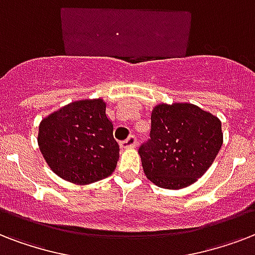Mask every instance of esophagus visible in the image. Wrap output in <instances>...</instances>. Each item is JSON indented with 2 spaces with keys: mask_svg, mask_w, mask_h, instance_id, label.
Here are the masks:
<instances>
[{
  "mask_svg": "<svg viewBox=\"0 0 255 255\" xmlns=\"http://www.w3.org/2000/svg\"><path fill=\"white\" fill-rule=\"evenodd\" d=\"M137 145V139H136L135 136H129L127 140H124L120 143V147L123 148V149H128V148H136Z\"/></svg>",
  "mask_w": 255,
  "mask_h": 255,
  "instance_id": "1",
  "label": "esophagus"
}]
</instances>
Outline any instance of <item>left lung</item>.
<instances>
[{
  "mask_svg": "<svg viewBox=\"0 0 255 255\" xmlns=\"http://www.w3.org/2000/svg\"><path fill=\"white\" fill-rule=\"evenodd\" d=\"M149 136L139 148L144 174L165 189H182L197 181L224 141L220 119L192 103L155 106Z\"/></svg>",
  "mask_w": 255,
  "mask_h": 255,
  "instance_id": "left-lung-1",
  "label": "left lung"
}]
</instances>
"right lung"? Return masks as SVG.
Instances as JSON below:
<instances>
[{
    "instance_id": "add662e5",
    "label": "right lung",
    "mask_w": 255,
    "mask_h": 255,
    "mask_svg": "<svg viewBox=\"0 0 255 255\" xmlns=\"http://www.w3.org/2000/svg\"><path fill=\"white\" fill-rule=\"evenodd\" d=\"M106 107L102 98L75 100L42 119L38 147L57 176L88 185L115 170L120 149Z\"/></svg>"
}]
</instances>
